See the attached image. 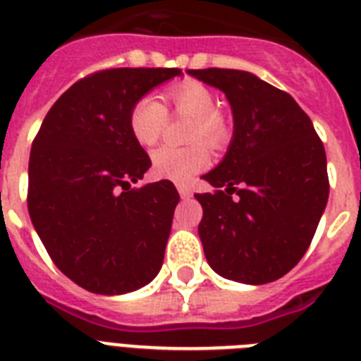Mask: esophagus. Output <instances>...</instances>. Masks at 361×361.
Returning a JSON list of instances; mask_svg holds the SVG:
<instances>
[{"label": "esophagus", "instance_id": "34e87169", "mask_svg": "<svg viewBox=\"0 0 361 361\" xmlns=\"http://www.w3.org/2000/svg\"><path fill=\"white\" fill-rule=\"evenodd\" d=\"M178 192H180L181 198H191V195H192L191 187L185 185V183H180V185H178Z\"/></svg>", "mask_w": 361, "mask_h": 361}]
</instances>
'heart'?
I'll return each mask as SVG.
<instances>
[{"label":"heart","instance_id":"heart-1","mask_svg":"<svg viewBox=\"0 0 361 361\" xmlns=\"http://www.w3.org/2000/svg\"><path fill=\"white\" fill-rule=\"evenodd\" d=\"M170 110L178 116L191 118L187 140L191 146H163L153 153V172L172 181L191 180L209 164V149H219L231 140V123L217 110L215 95L198 82H181L166 90ZM169 123V110L157 97L144 95L129 112V129L135 140L144 147L155 146Z\"/></svg>","mask_w":361,"mask_h":361}]
</instances>
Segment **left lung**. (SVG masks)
I'll use <instances>...</instances> for the list:
<instances>
[{
    "mask_svg": "<svg viewBox=\"0 0 361 361\" xmlns=\"http://www.w3.org/2000/svg\"><path fill=\"white\" fill-rule=\"evenodd\" d=\"M189 75L225 92L234 114L231 147L204 176L215 189L195 195L208 264L238 283H271L302 260L328 202L322 140L288 93L251 73Z\"/></svg>",
    "mask_w": 361,
    "mask_h": 361,
    "instance_id": "obj_1",
    "label": "left lung"
}]
</instances>
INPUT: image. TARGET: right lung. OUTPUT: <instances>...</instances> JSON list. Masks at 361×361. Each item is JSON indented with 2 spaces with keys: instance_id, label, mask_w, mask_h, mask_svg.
<instances>
[{
  "instance_id": "right-lung-1",
  "label": "right lung",
  "mask_w": 361,
  "mask_h": 361,
  "mask_svg": "<svg viewBox=\"0 0 361 361\" xmlns=\"http://www.w3.org/2000/svg\"><path fill=\"white\" fill-rule=\"evenodd\" d=\"M181 69H104L75 82L31 144L27 209L52 262L95 294L147 285L163 266L180 195L130 189L152 159L129 129L133 104Z\"/></svg>"
}]
</instances>
